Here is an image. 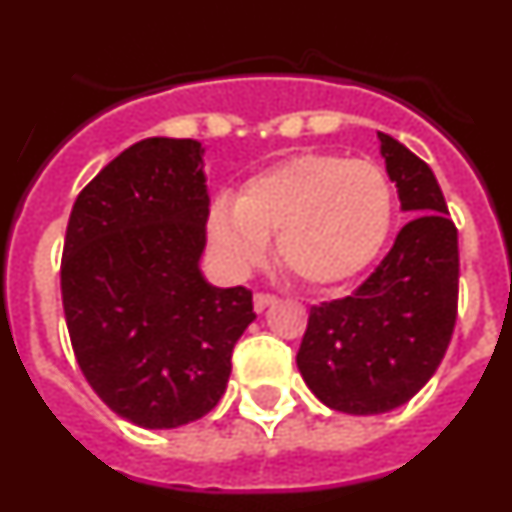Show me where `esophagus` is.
<instances>
[{"label":"esophagus","instance_id":"1","mask_svg":"<svg viewBox=\"0 0 512 512\" xmlns=\"http://www.w3.org/2000/svg\"><path fill=\"white\" fill-rule=\"evenodd\" d=\"M274 302H277V297H274V295H266V292H256V295H253V310L264 312L266 307L274 305Z\"/></svg>","mask_w":512,"mask_h":512}]
</instances>
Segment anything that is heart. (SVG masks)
<instances>
[{
	"instance_id": "heart-1",
	"label": "heart",
	"mask_w": 512,
	"mask_h": 512,
	"mask_svg": "<svg viewBox=\"0 0 512 512\" xmlns=\"http://www.w3.org/2000/svg\"><path fill=\"white\" fill-rule=\"evenodd\" d=\"M390 179L377 164L300 153L253 174L235 202L217 197L207 241L228 274H246L277 235V259L307 287L351 282L369 269L392 228Z\"/></svg>"
}]
</instances>
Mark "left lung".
<instances>
[{"label":"left lung","instance_id":"obj_1","mask_svg":"<svg viewBox=\"0 0 512 512\" xmlns=\"http://www.w3.org/2000/svg\"><path fill=\"white\" fill-rule=\"evenodd\" d=\"M377 135L400 207L415 217L354 295L310 307L297 351L312 395L348 415L390 413L423 390L459 300V238L436 176L400 140Z\"/></svg>","mask_w":512,"mask_h":512}]
</instances>
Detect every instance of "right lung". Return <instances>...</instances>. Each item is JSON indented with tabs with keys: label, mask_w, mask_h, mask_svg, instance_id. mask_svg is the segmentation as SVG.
<instances>
[{
	"label": "right lung",
	"mask_w": 512,
	"mask_h": 512,
	"mask_svg": "<svg viewBox=\"0 0 512 512\" xmlns=\"http://www.w3.org/2000/svg\"><path fill=\"white\" fill-rule=\"evenodd\" d=\"M205 148L146 138L76 197L61 295L81 372L110 410L140 428H179L215 408L230 356L256 320L246 287L200 269L210 212Z\"/></svg>",
	"instance_id": "1"
}]
</instances>
